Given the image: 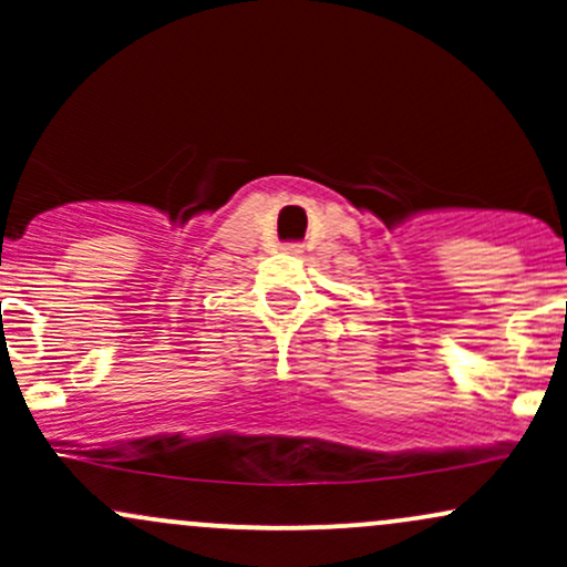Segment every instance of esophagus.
Segmentation results:
<instances>
[{"label": "esophagus", "mask_w": 567, "mask_h": 567, "mask_svg": "<svg viewBox=\"0 0 567 567\" xmlns=\"http://www.w3.org/2000/svg\"><path fill=\"white\" fill-rule=\"evenodd\" d=\"M282 250H285V252H292V256H298V252H301V245H298V243H288V245L282 247Z\"/></svg>", "instance_id": "obj_1"}]
</instances>
